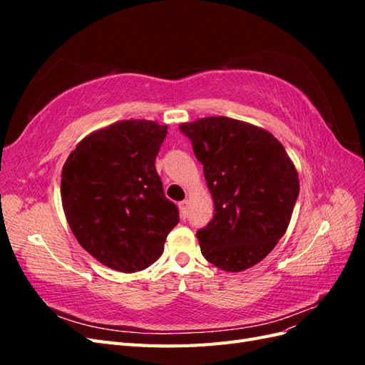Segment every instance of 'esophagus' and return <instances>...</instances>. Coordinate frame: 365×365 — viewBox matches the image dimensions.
<instances>
[{
  "mask_svg": "<svg viewBox=\"0 0 365 365\" xmlns=\"http://www.w3.org/2000/svg\"><path fill=\"white\" fill-rule=\"evenodd\" d=\"M178 207H180V215H181V217H185V216H187V212H189V201H187V200L181 201V202L178 204Z\"/></svg>",
  "mask_w": 365,
  "mask_h": 365,
  "instance_id": "34e87169",
  "label": "esophagus"
}]
</instances>
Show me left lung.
<instances>
[{"instance_id": "8db88e82", "label": "left lung", "mask_w": 365, "mask_h": 365, "mask_svg": "<svg viewBox=\"0 0 365 365\" xmlns=\"http://www.w3.org/2000/svg\"><path fill=\"white\" fill-rule=\"evenodd\" d=\"M180 129L204 165L215 215L196 233L202 256L240 272L262 262L291 222L298 173L271 132L230 117H204Z\"/></svg>"}]
</instances>
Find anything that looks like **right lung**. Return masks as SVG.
<instances>
[{
	"label": "right lung",
	"instance_id": "1",
	"mask_svg": "<svg viewBox=\"0 0 365 365\" xmlns=\"http://www.w3.org/2000/svg\"><path fill=\"white\" fill-rule=\"evenodd\" d=\"M168 125L121 120L77 143L62 168L61 197L81 247L120 272L146 269L180 222L155 169Z\"/></svg>",
	"mask_w": 365,
	"mask_h": 365
}]
</instances>
